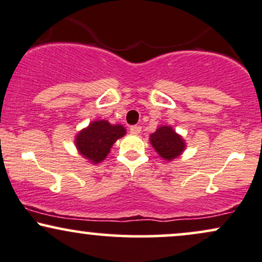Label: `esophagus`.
Listing matches in <instances>:
<instances>
[{
	"instance_id": "esophagus-1",
	"label": "esophagus",
	"mask_w": 262,
	"mask_h": 262,
	"mask_svg": "<svg viewBox=\"0 0 262 262\" xmlns=\"http://www.w3.org/2000/svg\"><path fill=\"white\" fill-rule=\"evenodd\" d=\"M141 132V127H139V125H132L130 127V133L132 134H139Z\"/></svg>"
}]
</instances>
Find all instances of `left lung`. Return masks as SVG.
<instances>
[{"mask_svg":"<svg viewBox=\"0 0 262 262\" xmlns=\"http://www.w3.org/2000/svg\"><path fill=\"white\" fill-rule=\"evenodd\" d=\"M149 140L156 152L167 162H171L181 156L187 147L182 135L178 134L171 125H160L150 135Z\"/></svg>","mask_w":262,"mask_h":262,"instance_id":"obj_1","label":"left lung"}]
</instances>
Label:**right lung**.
Returning a JSON list of instances; mask_svg holds the SVG:
<instances>
[{"label":"right lung","mask_w":262,"mask_h":262,"mask_svg":"<svg viewBox=\"0 0 262 262\" xmlns=\"http://www.w3.org/2000/svg\"><path fill=\"white\" fill-rule=\"evenodd\" d=\"M125 133L127 130L121 124H111L106 119H96L78 132L74 144L79 155L88 162L97 165L106 159L113 144L124 137Z\"/></svg>","instance_id":"1"}]
</instances>
